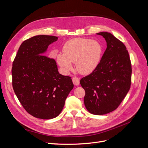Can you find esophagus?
<instances>
[{"mask_svg": "<svg viewBox=\"0 0 148 148\" xmlns=\"http://www.w3.org/2000/svg\"><path fill=\"white\" fill-rule=\"evenodd\" d=\"M72 82L75 85L77 86V85H79V79L78 77H73L72 78Z\"/></svg>", "mask_w": 148, "mask_h": 148, "instance_id": "obj_1", "label": "esophagus"}]
</instances>
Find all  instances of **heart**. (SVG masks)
<instances>
[{"mask_svg":"<svg viewBox=\"0 0 148 148\" xmlns=\"http://www.w3.org/2000/svg\"><path fill=\"white\" fill-rule=\"evenodd\" d=\"M102 52V46L98 41L90 39L75 38L64 44L63 53L57 56V62L65 72L72 70L71 63H76L79 72L86 75L96 68Z\"/></svg>","mask_w":148,"mask_h":148,"instance_id":"obj_1","label":"heart"}]
</instances>
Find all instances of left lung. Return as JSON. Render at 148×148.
I'll return each mask as SVG.
<instances>
[{
    "instance_id": "1",
    "label": "left lung",
    "mask_w": 148,
    "mask_h": 148,
    "mask_svg": "<svg viewBox=\"0 0 148 148\" xmlns=\"http://www.w3.org/2000/svg\"><path fill=\"white\" fill-rule=\"evenodd\" d=\"M105 38L107 48L91 73L80 80L85 91L84 103L94 115H104L117 108L130 90L132 64L124 44L107 32L97 33Z\"/></svg>"
}]
</instances>
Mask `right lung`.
Returning a JSON list of instances; mask_svg holds the SVG:
<instances>
[{"instance_id":"add662e5","label":"right lung","mask_w":148,"mask_h":148,"mask_svg":"<svg viewBox=\"0 0 148 148\" xmlns=\"http://www.w3.org/2000/svg\"><path fill=\"white\" fill-rule=\"evenodd\" d=\"M57 39L47 35L26 39L13 62V90L26 111L38 119L57 117L74 86L71 77L59 73L56 60L44 55Z\"/></svg>"}]
</instances>
